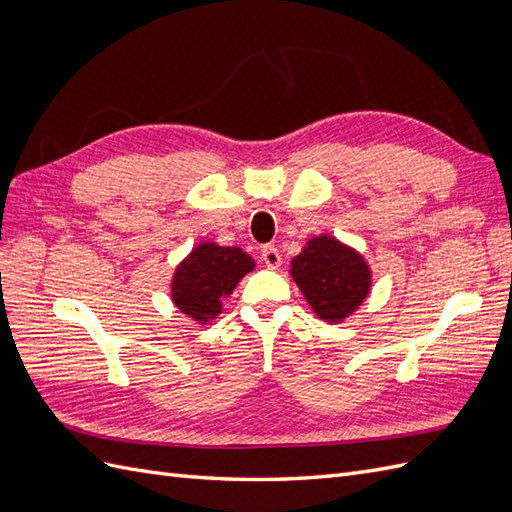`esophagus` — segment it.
I'll return each instance as SVG.
<instances>
[{"label": "esophagus", "instance_id": "1", "mask_svg": "<svg viewBox=\"0 0 512 512\" xmlns=\"http://www.w3.org/2000/svg\"><path fill=\"white\" fill-rule=\"evenodd\" d=\"M262 260H265V265L269 269H280V265H282V256H280V252H277L275 245L262 247Z\"/></svg>", "mask_w": 512, "mask_h": 512}]
</instances>
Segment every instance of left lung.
I'll return each instance as SVG.
<instances>
[{
    "label": "left lung",
    "mask_w": 512,
    "mask_h": 512,
    "mask_svg": "<svg viewBox=\"0 0 512 512\" xmlns=\"http://www.w3.org/2000/svg\"><path fill=\"white\" fill-rule=\"evenodd\" d=\"M290 277L324 322H344L371 292V267L352 245L333 235L309 237L290 260Z\"/></svg>",
    "instance_id": "1"
}]
</instances>
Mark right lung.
<instances>
[{"label": "right lung", "mask_w": 512, "mask_h": 512, "mask_svg": "<svg viewBox=\"0 0 512 512\" xmlns=\"http://www.w3.org/2000/svg\"><path fill=\"white\" fill-rule=\"evenodd\" d=\"M254 269L256 260L241 247L200 241L175 267L170 301L196 324H209L222 314L224 299Z\"/></svg>", "instance_id": "right-lung-1"}]
</instances>
